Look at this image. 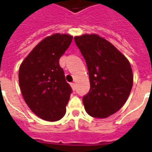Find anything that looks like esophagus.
<instances>
[{"mask_svg": "<svg viewBox=\"0 0 152 152\" xmlns=\"http://www.w3.org/2000/svg\"><path fill=\"white\" fill-rule=\"evenodd\" d=\"M71 85V86H72V90H76V83H73V82H72V83L70 84Z\"/></svg>", "mask_w": 152, "mask_h": 152, "instance_id": "34e87169", "label": "esophagus"}]
</instances>
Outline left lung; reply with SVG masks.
Returning a JSON list of instances; mask_svg holds the SVG:
<instances>
[{
    "label": "left lung",
    "mask_w": 152,
    "mask_h": 152,
    "mask_svg": "<svg viewBox=\"0 0 152 152\" xmlns=\"http://www.w3.org/2000/svg\"><path fill=\"white\" fill-rule=\"evenodd\" d=\"M86 62L91 89L84 95L89 115L104 118L115 113L127 101L133 76L129 61L106 39L96 34L74 38Z\"/></svg>",
    "instance_id": "left-lung-1"
}]
</instances>
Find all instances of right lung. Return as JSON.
I'll use <instances>...</instances> for the list:
<instances>
[{
  "label": "right lung",
  "mask_w": 152,
  "mask_h": 152,
  "mask_svg": "<svg viewBox=\"0 0 152 152\" xmlns=\"http://www.w3.org/2000/svg\"><path fill=\"white\" fill-rule=\"evenodd\" d=\"M72 36L56 34L42 40L20 66L19 82L27 105L37 116L49 122L60 120L72 92L66 81L59 59Z\"/></svg>",
  "instance_id": "add662e5"
}]
</instances>
